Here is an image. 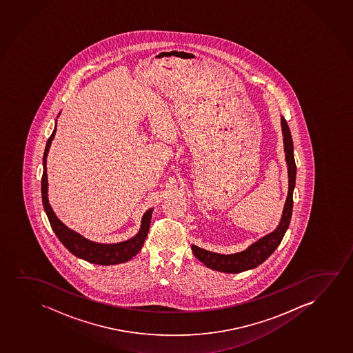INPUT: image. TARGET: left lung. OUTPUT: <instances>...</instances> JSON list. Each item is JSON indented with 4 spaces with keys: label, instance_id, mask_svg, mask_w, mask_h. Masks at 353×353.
<instances>
[{
    "label": "left lung",
    "instance_id": "1",
    "mask_svg": "<svg viewBox=\"0 0 353 353\" xmlns=\"http://www.w3.org/2000/svg\"><path fill=\"white\" fill-rule=\"evenodd\" d=\"M282 133H283V145L286 152V162L288 165V196L286 204L282 212L281 222L276 230L270 234L265 235L262 239L256 241L254 244L249 246V249L234 254H220L210 252L207 250L201 249L196 245H192L193 254L196 259H199L208 268L214 269L217 272L223 273H241L249 269L259 267L263 263L270 254L276 250L281 243L287 228L290 226L293 209V190L296 186V165L293 155V141H292L291 131L287 123L286 119L281 117Z\"/></svg>",
    "mask_w": 353,
    "mask_h": 353
}]
</instances>
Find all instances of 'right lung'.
<instances>
[{
	"label": "right lung",
	"mask_w": 353,
	"mask_h": 353,
	"mask_svg": "<svg viewBox=\"0 0 353 353\" xmlns=\"http://www.w3.org/2000/svg\"><path fill=\"white\" fill-rule=\"evenodd\" d=\"M57 132V126L52 131V136L49 137L43 155V175H42V201L44 210L47 212L48 219L50 222L52 230L55 232L59 240L62 244L65 245L70 252L79 257V259H85L90 263L101 264V265H113V264L123 263L130 261L132 257H134L138 251L141 249V246L145 241L149 228H150L151 214L152 209H149L144 214V216L141 219V227L139 233L133 236L132 239L118 243V244H97L94 241L85 239L84 236L78 234L73 230H68L63 223H62L57 215L52 212L50 204L48 202V179H47V156L50 143L52 138L55 136Z\"/></svg>",
	"instance_id": "add662e5"
}]
</instances>
